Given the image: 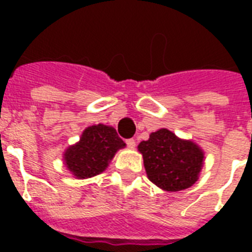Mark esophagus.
Returning a JSON list of instances; mask_svg holds the SVG:
<instances>
[{"instance_id":"esophagus-1","label":"esophagus","mask_w":252,"mask_h":252,"mask_svg":"<svg viewBox=\"0 0 252 252\" xmlns=\"http://www.w3.org/2000/svg\"><path fill=\"white\" fill-rule=\"evenodd\" d=\"M126 144L128 145V148H132V149H133L134 146H136V141H134L133 138H129V140H126Z\"/></svg>"}]
</instances>
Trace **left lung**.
Segmentation results:
<instances>
[{"label":"left lung","mask_w":252,"mask_h":252,"mask_svg":"<svg viewBox=\"0 0 252 252\" xmlns=\"http://www.w3.org/2000/svg\"><path fill=\"white\" fill-rule=\"evenodd\" d=\"M138 152L150 182L165 191H182L199 179L204 152L195 142L176 137L168 129L153 132L148 141L140 142Z\"/></svg>","instance_id":"8db88e82"}]
</instances>
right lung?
Instances as JSON below:
<instances>
[{
	"label": "right lung",
	"mask_w": 252,
	"mask_h": 252,
	"mask_svg": "<svg viewBox=\"0 0 252 252\" xmlns=\"http://www.w3.org/2000/svg\"><path fill=\"white\" fill-rule=\"evenodd\" d=\"M126 146L112 126L98 124L87 126L80 142L69 146L64 154L65 165L78 179L103 172L119 149Z\"/></svg>",
	"instance_id": "add662e5"
}]
</instances>
